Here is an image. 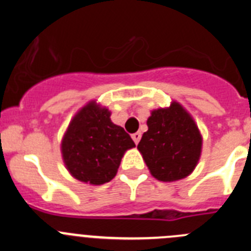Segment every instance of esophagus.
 I'll list each match as a JSON object with an SVG mask.
<instances>
[{
	"instance_id": "obj_1",
	"label": "esophagus",
	"mask_w": 251,
	"mask_h": 251,
	"mask_svg": "<svg viewBox=\"0 0 251 251\" xmlns=\"http://www.w3.org/2000/svg\"><path fill=\"white\" fill-rule=\"evenodd\" d=\"M141 137H142V134L139 132L132 134V138H133V141H134V143H136V145H138V142L141 141Z\"/></svg>"
}]
</instances>
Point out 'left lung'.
Instances as JSON below:
<instances>
[{"label": "left lung", "mask_w": 251, "mask_h": 251, "mask_svg": "<svg viewBox=\"0 0 251 251\" xmlns=\"http://www.w3.org/2000/svg\"><path fill=\"white\" fill-rule=\"evenodd\" d=\"M138 151L151 175L162 182L190 176L200 161L202 136L192 115L178 101L153 109Z\"/></svg>", "instance_id": "left-lung-1"}]
</instances>
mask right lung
<instances>
[{"label":"right lung","mask_w":251,"mask_h":251,"mask_svg":"<svg viewBox=\"0 0 251 251\" xmlns=\"http://www.w3.org/2000/svg\"><path fill=\"white\" fill-rule=\"evenodd\" d=\"M110 110L90 100L75 113L61 139V156L69 174L99 186L118 172L122 157L136 147L128 133L110 119Z\"/></svg>","instance_id":"obj_1"}]
</instances>
